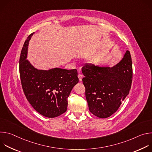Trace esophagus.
<instances>
[{"label": "esophagus", "instance_id": "esophagus-1", "mask_svg": "<svg viewBox=\"0 0 152 152\" xmlns=\"http://www.w3.org/2000/svg\"><path fill=\"white\" fill-rule=\"evenodd\" d=\"M78 77H79V81H82V77H83V76H82V75L79 74V75H78Z\"/></svg>", "mask_w": 152, "mask_h": 152}]
</instances>
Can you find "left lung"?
I'll list each match as a JSON object with an SVG mask.
<instances>
[{
    "label": "left lung",
    "instance_id": "1",
    "mask_svg": "<svg viewBox=\"0 0 152 152\" xmlns=\"http://www.w3.org/2000/svg\"><path fill=\"white\" fill-rule=\"evenodd\" d=\"M90 111L105 118L115 113L129 94L132 82V62L129 50L113 67L86 64L82 68Z\"/></svg>",
    "mask_w": 152,
    "mask_h": 152
}]
</instances>
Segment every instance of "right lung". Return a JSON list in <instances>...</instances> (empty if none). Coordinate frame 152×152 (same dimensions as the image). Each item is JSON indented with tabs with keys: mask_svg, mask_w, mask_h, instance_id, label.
<instances>
[{
	"mask_svg": "<svg viewBox=\"0 0 152 152\" xmlns=\"http://www.w3.org/2000/svg\"><path fill=\"white\" fill-rule=\"evenodd\" d=\"M30 34L21 49L19 72L25 95L34 109L43 116L56 117L67 111V99L78 83L76 69L55 68L46 70L35 69L26 59Z\"/></svg>",
	"mask_w": 152,
	"mask_h": 152,
	"instance_id": "right-lung-1",
	"label": "right lung"
}]
</instances>
